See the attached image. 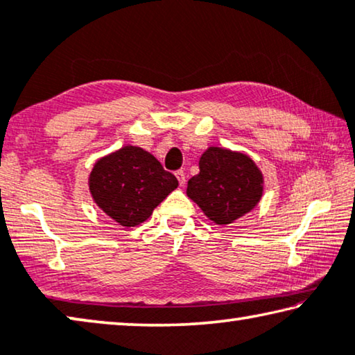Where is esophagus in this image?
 Returning a JSON list of instances; mask_svg holds the SVG:
<instances>
[{
  "instance_id": "1",
  "label": "esophagus",
  "mask_w": 355,
  "mask_h": 355,
  "mask_svg": "<svg viewBox=\"0 0 355 355\" xmlns=\"http://www.w3.org/2000/svg\"><path fill=\"white\" fill-rule=\"evenodd\" d=\"M177 180H178V183H180V187H184V182H187V177H184V172L183 171H178L177 173Z\"/></svg>"
}]
</instances>
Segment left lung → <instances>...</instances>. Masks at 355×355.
Returning a JSON list of instances; mask_svg holds the SVG:
<instances>
[{"instance_id": "1", "label": "left lung", "mask_w": 355, "mask_h": 355, "mask_svg": "<svg viewBox=\"0 0 355 355\" xmlns=\"http://www.w3.org/2000/svg\"><path fill=\"white\" fill-rule=\"evenodd\" d=\"M263 173L244 153L210 146L189 178L187 194L216 225H230L255 209L263 196Z\"/></svg>"}]
</instances>
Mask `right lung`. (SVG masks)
<instances>
[{"mask_svg": "<svg viewBox=\"0 0 355 355\" xmlns=\"http://www.w3.org/2000/svg\"><path fill=\"white\" fill-rule=\"evenodd\" d=\"M178 187V180L139 146H123L95 162L89 189L105 214L130 228L150 218L157 205Z\"/></svg>", "mask_w": 355, "mask_h": 355, "instance_id": "obj_1", "label": "right lung"}]
</instances>
